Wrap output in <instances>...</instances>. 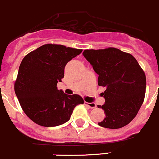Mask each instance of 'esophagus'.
<instances>
[{"mask_svg":"<svg viewBox=\"0 0 159 159\" xmlns=\"http://www.w3.org/2000/svg\"><path fill=\"white\" fill-rule=\"evenodd\" d=\"M84 104L86 105L87 106H88L89 108H90V109H94V108L97 107V105H96L94 102H84Z\"/></svg>","mask_w":159,"mask_h":159,"instance_id":"esophagus-1","label":"esophagus"}]
</instances>
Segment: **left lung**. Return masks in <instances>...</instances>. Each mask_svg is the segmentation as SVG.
<instances>
[{
	"label": "left lung",
	"mask_w": 159,
	"mask_h": 159,
	"mask_svg": "<svg viewBox=\"0 0 159 159\" xmlns=\"http://www.w3.org/2000/svg\"><path fill=\"white\" fill-rule=\"evenodd\" d=\"M84 57L98 74V85L106 88L102 96L106 118L99 126L118 129L128 125L137 116L146 93V75L137 60L119 49L85 50Z\"/></svg>",
	"instance_id": "obj_1"
}]
</instances>
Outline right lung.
<instances>
[{"mask_svg":"<svg viewBox=\"0 0 159 159\" xmlns=\"http://www.w3.org/2000/svg\"><path fill=\"white\" fill-rule=\"evenodd\" d=\"M81 49L48 43L28 53L22 60L14 84L16 95L25 115L43 127H55L70 119L75 107L83 104L78 94L57 89L67 62Z\"/></svg>","mask_w":159,"mask_h":159,"instance_id":"1","label":"right lung"}]
</instances>
